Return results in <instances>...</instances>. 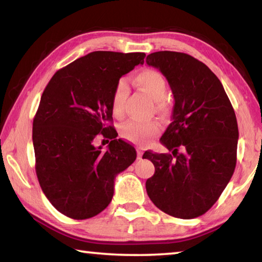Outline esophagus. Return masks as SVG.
<instances>
[{
    "instance_id": "esophagus-1",
    "label": "esophagus",
    "mask_w": 262,
    "mask_h": 262,
    "mask_svg": "<svg viewBox=\"0 0 262 262\" xmlns=\"http://www.w3.org/2000/svg\"><path fill=\"white\" fill-rule=\"evenodd\" d=\"M142 155H143V149L142 148H137V158L141 159Z\"/></svg>"
}]
</instances>
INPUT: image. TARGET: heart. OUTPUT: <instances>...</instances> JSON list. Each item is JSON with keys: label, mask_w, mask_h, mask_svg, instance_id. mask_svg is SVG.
Here are the masks:
<instances>
[{"label": "heart", "mask_w": 262, "mask_h": 262, "mask_svg": "<svg viewBox=\"0 0 262 262\" xmlns=\"http://www.w3.org/2000/svg\"><path fill=\"white\" fill-rule=\"evenodd\" d=\"M134 82L141 90H143L154 101H159L158 108H163V101L166 96L167 85L165 78L156 70L145 69L136 74ZM128 94V85L126 79H119L115 84L112 99V110L115 117H121L123 113V103ZM161 129V125L157 120H129L121 126V135L126 140L143 143L155 136Z\"/></svg>", "instance_id": "1"}]
</instances>
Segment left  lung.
<instances>
[{
  "mask_svg": "<svg viewBox=\"0 0 262 262\" xmlns=\"http://www.w3.org/2000/svg\"><path fill=\"white\" fill-rule=\"evenodd\" d=\"M145 61L165 76L174 98L171 123L161 137L171 154L144 152L155 165L145 188L162 211L195 219L219 200L233 174L236 114L221 81L201 61L170 51L151 53Z\"/></svg>",
  "mask_w": 262,
  "mask_h": 262,
  "instance_id": "8db88e82",
  "label": "left lung"
}]
</instances>
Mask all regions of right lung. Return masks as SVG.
<instances>
[{"instance_id":"add662e5","label":"right lung","mask_w":262,"mask_h":262,"mask_svg":"<svg viewBox=\"0 0 262 262\" xmlns=\"http://www.w3.org/2000/svg\"><path fill=\"white\" fill-rule=\"evenodd\" d=\"M144 53L97 51L54 74L33 119L35 172L56 210L74 220L98 215L112 201L114 179L134 163L136 151L117 139L112 94L121 76L143 64ZM98 134L114 140L96 147Z\"/></svg>"}]
</instances>
